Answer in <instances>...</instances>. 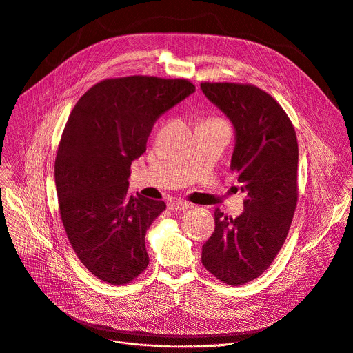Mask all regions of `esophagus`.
Masks as SVG:
<instances>
[{
    "instance_id": "obj_1",
    "label": "esophagus",
    "mask_w": 353,
    "mask_h": 353,
    "mask_svg": "<svg viewBox=\"0 0 353 353\" xmlns=\"http://www.w3.org/2000/svg\"><path fill=\"white\" fill-rule=\"evenodd\" d=\"M190 208H192V205L185 201H181V199H173L168 203V209L173 210V212H180V210H185Z\"/></svg>"
}]
</instances>
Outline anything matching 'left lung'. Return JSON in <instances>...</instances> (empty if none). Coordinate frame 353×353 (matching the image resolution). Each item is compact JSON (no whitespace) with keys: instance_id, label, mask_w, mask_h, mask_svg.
<instances>
[{"instance_id":"1","label":"left lung","mask_w":353,"mask_h":353,"mask_svg":"<svg viewBox=\"0 0 353 353\" xmlns=\"http://www.w3.org/2000/svg\"><path fill=\"white\" fill-rule=\"evenodd\" d=\"M201 88L236 129L230 170L245 194L239 217L214 210L202 265L237 287L263 274L285 243L298 202V141L285 110L259 87L203 81Z\"/></svg>"}]
</instances>
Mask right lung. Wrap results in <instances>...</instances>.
<instances>
[{"label": "right lung", "mask_w": 353, "mask_h": 353, "mask_svg": "<svg viewBox=\"0 0 353 353\" xmlns=\"http://www.w3.org/2000/svg\"><path fill=\"white\" fill-rule=\"evenodd\" d=\"M194 91L187 79H105L69 116L55 158L59 213L74 254L103 283H132L150 263L145 234L166 203L129 191L130 166L158 117Z\"/></svg>", "instance_id": "add662e5"}]
</instances>
